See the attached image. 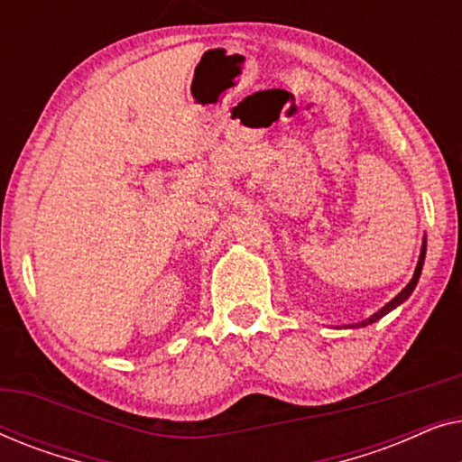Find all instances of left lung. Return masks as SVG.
<instances>
[{
    "instance_id": "obj_1",
    "label": "left lung",
    "mask_w": 462,
    "mask_h": 462,
    "mask_svg": "<svg viewBox=\"0 0 462 462\" xmlns=\"http://www.w3.org/2000/svg\"><path fill=\"white\" fill-rule=\"evenodd\" d=\"M425 250H427V242H425V244H422V250H420V258H419V264H416L414 277H412V280H410V283H408V286H406V288H403V290H402V292H400V294H397L393 300H391V302H387V305H384V307L381 309V311H378V313H374V315H372V318H368V319H365V321H362V324H357V326H368V324H374V321H378V319H381V318H384V315H387L389 311H393V309H395L397 305H402V302H403V300H406L410 294H412V290L416 288V282H419V277H420V271H422V263H425Z\"/></svg>"
}]
</instances>
